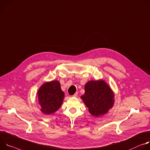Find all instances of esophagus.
Returning <instances> with one entry per match:
<instances>
[{
	"label": "esophagus",
	"instance_id": "obj_1",
	"mask_svg": "<svg viewBox=\"0 0 150 150\" xmlns=\"http://www.w3.org/2000/svg\"><path fill=\"white\" fill-rule=\"evenodd\" d=\"M77 95H78V93H77V92H76V93L73 95V97H77Z\"/></svg>",
	"mask_w": 150,
	"mask_h": 150
}]
</instances>
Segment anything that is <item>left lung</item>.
I'll list each match as a JSON object with an SVG mask.
<instances>
[{
  "instance_id": "obj_1",
  "label": "left lung",
  "mask_w": 150,
  "mask_h": 150,
  "mask_svg": "<svg viewBox=\"0 0 150 150\" xmlns=\"http://www.w3.org/2000/svg\"><path fill=\"white\" fill-rule=\"evenodd\" d=\"M85 91V94L80 98L93 116L97 117L104 115L113 107L114 94L104 80L88 81Z\"/></svg>"
}]
</instances>
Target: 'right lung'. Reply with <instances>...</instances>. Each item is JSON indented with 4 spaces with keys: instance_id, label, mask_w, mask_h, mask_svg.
<instances>
[{
    "instance_id": "1",
    "label": "right lung",
    "mask_w": 150,
    "mask_h": 150,
    "mask_svg": "<svg viewBox=\"0 0 150 150\" xmlns=\"http://www.w3.org/2000/svg\"><path fill=\"white\" fill-rule=\"evenodd\" d=\"M37 95L40 111L46 115L54 113L60 108L65 96L58 80L45 83L39 89Z\"/></svg>"
}]
</instances>
